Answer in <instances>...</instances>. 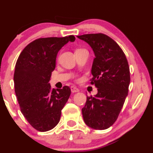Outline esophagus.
Instances as JSON below:
<instances>
[{
    "label": "esophagus",
    "mask_w": 153,
    "mask_h": 153,
    "mask_svg": "<svg viewBox=\"0 0 153 153\" xmlns=\"http://www.w3.org/2000/svg\"><path fill=\"white\" fill-rule=\"evenodd\" d=\"M71 89L72 93H77V92H79V89H78L77 87H75V86H71Z\"/></svg>",
    "instance_id": "obj_1"
}]
</instances>
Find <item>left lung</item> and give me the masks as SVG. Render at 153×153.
<instances>
[{"label": "left lung", "instance_id": "obj_1", "mask_svg": "<svg viewBox=\"0 0 153 153\" xmlns=\"http://www.w3.org/2000/svg\"><path fill=\"white\" fill-rule=\"evenodd\" d=\"M77 36L94 50L91 83L98 88L94 97L87 96L82 108L84 122L93 129H108L117 121L128 94L130 73L127 57L118 44L106 34Z\"/></svg>", "mask_w": 153, "mask_h": 153}]
</instances>
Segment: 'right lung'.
Segmentation results:
<instances>
[{
    "instance_id": "1",
    "label": "right lung",
    "mask_w": 153,
    "mask_h": 153,
    "mask_svg": "<svg viewBox=\"0 0 153 153\" xmlns=\"http://www.w3.org/2000/svg\"><path fill=\"white\" fill-rule=\"evenodd\" d=\"M75 40L73 35L36 39L22 50L16 63L13 80L21 111L37 131H49L58 124L71 96L68 86L52 89L49 81L59 50Z\"/></svg>"
}]
</instances>
